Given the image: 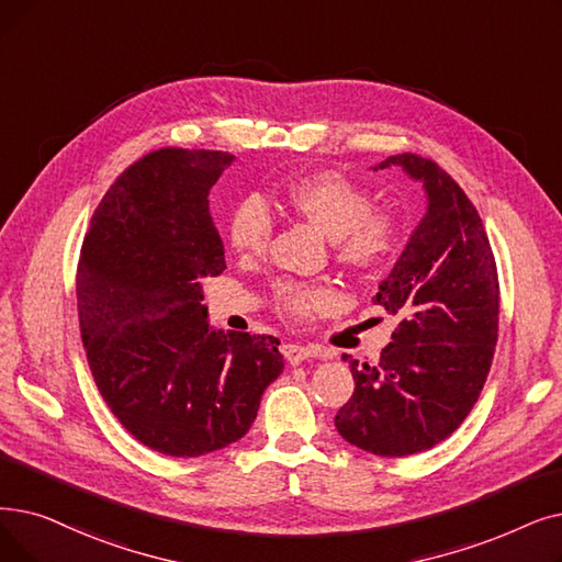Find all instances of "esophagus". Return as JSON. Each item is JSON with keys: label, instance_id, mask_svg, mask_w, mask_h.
I'll use <instances>...</instances> for the list:
<instances>
[{"label": "esophagus", "instance_id": "1", "mask_svg": "<svg viewBox=\"0 0 562 562\" xmlns=\"http://www.w3.org/2000/svg\"><path fill=\"white\" fill-rule=\"evenodd\" d=\"M282 356L286 358V362L299 364L307 358H319L322 351H316L314 347H301V345H282Z\"/></svg>", "mask_w": 562, "mask_h": 562}]
</instances>
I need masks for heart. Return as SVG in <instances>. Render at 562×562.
<instances>
[{
    "instance_id": "1",
    "label": "heart",
    "mask_w": 562,
    "mask_h": 562,
    "mask_svg": "<svg viewBox=\"0 0 562 562\" xmlns=\"http://www.w3.org/2000/svg\"><path fill=\"white\" fill-rule=\"evenodd\" d=\"M286 206L333 238L339 263L362 276L383 273L402 252L397 217L374 209L372 194L337 172L296 179L284 190ZM273 215L259 198L240 200L227 221V240L240 257H259L273 238ZM335 301L333 289L316 282L280 280L273 289L276 310L291 322L324 312Z\"/></svg>"
}]
</instances>
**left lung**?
I'll use <instances>...</instances> for the list:
<instances>
[{
  "instance_id": "left-lung-1",
  "label": "left lung",
  "mask_w": 562,
  "mask_h": 562,
  "mask_svg": "<svg viewBox=\"0 0 562 562\" xmlns=\"http://www.w3.org/2000/svg\"><path fill=\"white\" fill-rule=\"evenodd\" d=\"M423 181L427 215L372 299L400 324L376 364L347 356L353 395L335 427L351 446L379 457L434 448L467 420L490 374L501 286L490 236L467 192L418 154H397Z\"/></svg>"
}]
</instances>
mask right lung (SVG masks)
Listing matches in <instances>:
<instances>
[{"label":"right lung","mask_w":562,"mask_h":562,"mask_svg":"<svg viewBox=\"0 0 562 562\" xmlns=\"http://www.w3.org/2000/svg\"><path fill=\"white\" fill-rule=\"evenodd\" d=\"M234 156L177 146L146 154L95 206L76 296L91 376L114 418L169 457L248 434L284 368L273 335L211 330L204 278L225 271L209 192Z\"/></svg>","instance_id":"add662e5"}]
</instances>
